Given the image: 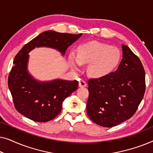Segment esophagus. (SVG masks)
I'll return each instance as SVG.
<instances>
[{
	"label": "esophagus",
	"mask_w": 153,
	"mask_h": 153,
	"mask_svg": "<svg viewBox=\"0 0 153 153\" xmlns=\"http://www.w3.org/2000/svg\"><path fill=\"white\" fill-rule=\"evenodd\" d=\"M87 86V83L85 82V81H79V87L83 88V87H85Z\"/></svg>",
	"instance_id": "obj_1"
}]
</instances>
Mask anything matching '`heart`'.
Returning <instances> with one entry per match:
<instances>
[{"instance_id":"b5f03b06","label":"heart","mask_w":153,"mask_h":153,"mask_svg":"<svg viewBox=\"0 0 153 153\" xmlns=\"http://www.w3.org/2000/svg\"><path fill=\"white\" fill-rule=\"evenodd\" d=\"M120 52L118 48L98 42H91L77 48L76 57L70 60L75 69L88 65V74L93 78H102L109 74L119 63Z\"/></svg>"}]
</instances>
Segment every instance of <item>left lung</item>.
<instances>
[{"mask_svg":"<svg viewBox=\"0 0 153 153\" xmlns=\"http://www.w3.org/2000/svg\"><path fill=\"white\" fill-rule=\"evenodd\" d=\"M118 70L107 76L90 79L86 108L91 120L112 127L128 120L137 111L146 91L145 70L141 60L125 45Z\"/></svg>","mask_w":153,"mask_h":153,"instance_id":"obj_1","label":"left lung"}]
</instances>
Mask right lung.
<instances>
[{
    "label": "right lung",
    "instance_id": "1",
    "mask_svg": "<svg viewBox=\"0 0 153 153\" xmlns=\"http://www.w3.org/2000/svg\"><path fill=\"white\" fill-rule=\"evenodd\" d=\"M82 34L61 33L53 30L43 32L25 45L14 60L8 76V87L15 108L21 114L35 122L53 120L62 109L66 97L78 88L76 80L56 79L40 82L33 79L27 70L28 53L35 47H47L65 52Z\"/></svg>",
    "mask_w": 153,
    "mask_h": 153
}]
</instances>
